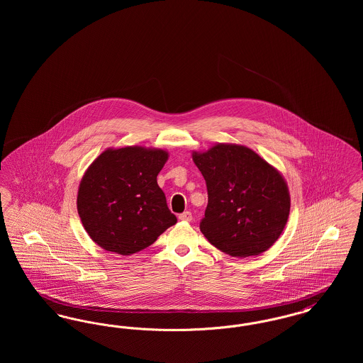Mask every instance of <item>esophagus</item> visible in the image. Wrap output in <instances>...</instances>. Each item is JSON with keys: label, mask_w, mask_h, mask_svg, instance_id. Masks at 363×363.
<instances>
[{"label": "esophagus", "mask_w": 363, "mask_h": 363, "mask_svg": "<svg viewBox=\"0 0 363 363\" xmlns=\"http://www.w3.org/2000/svg\"><path fill=\"white\" fill-rule=\"evenodd\" d=\"M178 219H179V220H182V222H190V220H191V212L186 211V212L181 213V215L178 216Z\"/></svg>", "instance_id": "34e87169"}]
</instances>
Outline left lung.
Masks as SVG:
<instances>
[{
	"label": "left lung",
	"instance_id": "obj_1",
	"mask_svg": "<svg viewBox=\"0 0 363 363\" xmlns=\"http://www.w3.org/2000/svg\"><path fill=\"white\" fill-rule=\"evenodd\" d=\"M203 174L208 206L200 230L215 247L233 257L257 256L283 233L290 215L284 177L253 150L218 143L193 151Z\"/></svg>",
	"mask_w": 363,
	"mask_h": 363
}]
</instances>
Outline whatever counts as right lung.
Instances as JSON below:
<instances>
[{
  "label": "right lung",
  "instance_id": "add662e5",
  "mask_svg": "<svg viewBox=\"0 0 363 363\" xmlns=\"http://www.w3.org/2000/svg\"><path fill=\"white\" fill-rule=\"evenodd\" d=\"M169 159L162 148H107L86 169L77 212L89 238L107 252L129 256L148 247L177 223L156 177Z\"/></svg>",
  "mask_w": 363,
  "mask_h": 363
}]
</instances>
